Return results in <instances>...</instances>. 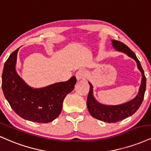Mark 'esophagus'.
Here are the masks:
<instances>
[{"label": "esophagus", "mask_w": 151, "mask_h": 151, "mask_svg": "<svg viewBox=\"0 0 151 151\" xmlns=\"http://www.w3.org/2000/svg\"><path fill=\"white\" fill-rule=\"evenodd\" d=\"M76 77L77 78L78 81H80V80H85L86 78V71L83 69H81L78 71L76 73Z\"/></svg>", "instance_id": "34e87169"}]
</instances>
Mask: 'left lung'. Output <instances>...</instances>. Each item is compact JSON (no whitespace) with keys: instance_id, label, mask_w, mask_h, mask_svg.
I'll return each mask as SVG.
<instances>
[{"instance_id":"obj_1","label":"left lung","mask_w":151,"mask_h":151,"mask_svg":"<svg viewBox=\"0 0 151 151\" xmlns=\"http://www.w3.org/2000/svg\"><path fill=\"white\" fill-rule=\"evenodd\" d=\"M111 43L115 50L124 53L129 57L135 60L138 68L141 73L142 78L137 95L129 102L118 105H106L97 102L93 95V87L91 83H88L90 86L87 98V107L88 111L93 117L107 123H115L122 121L134 114L142 103L146 87V78L141 63L136 57V54L126 44L119 41L112 40Z\"/></svg>"}]
</instances>
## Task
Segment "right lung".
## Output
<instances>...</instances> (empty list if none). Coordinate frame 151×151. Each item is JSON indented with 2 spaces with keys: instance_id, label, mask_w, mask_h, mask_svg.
Masks as SVG:
<instances>
[{
  "instance_id": "right-lung-1",
  "label": "right lung",
  "mask_w": 151,
  "mask_h": 151,
  "mask_svg": "<svg viewBox=\"0 0 151 151\" xmlns=\"http://www.w3.org/2000/svg\"><path fill=\"white\" fill-rule=\"evenodd\" d=\"M19 49L10 55L3 68L2 89L5 99L16 114L24 119L38 123L52 122L61 113L65 97L73 90L76 77L44 88H32L16 71Z\"/></svg>"
}]
</instances>
